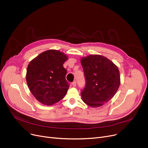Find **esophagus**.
Returning <instances> with one entry per match:
<instances>
[{
  "label": "esophagus",
  "instance_id": "1",
  "mask_svg": "<svg viewBox=\"0 0 148 148\" xmlns=\"http://www.w3.org/2000/svg\"><path fill=\"white\" fill-rule=\"evenodd\" d=\"M72 85H73V86L74 87H75V86H76V82H75V81H74V82L72 83Z\"/></svg>",
  "mask_w": 148,
  "mask_h": 148
}]
</instances>
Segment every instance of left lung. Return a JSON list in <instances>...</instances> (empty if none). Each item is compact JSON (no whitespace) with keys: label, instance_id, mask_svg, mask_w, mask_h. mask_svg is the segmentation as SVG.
I'll use <instances>...</instances> for the list:
<instances>
[{"label":"left lung","instance_id":"obj_1","mask_svg":"<svg viewBox=\"0 0 148 148\" xmlns=\"http://www.w3.org/2000/svg\"><path fill=\"white\" fill-rule=\"evenodd\" d=\"M86 79V86L81 92L85 104L99 107L114 97L121 84L118 66L112 61L99 54L81 58Z\"/></svg>","mask_w":148,"mask_h":148}]
</instances>
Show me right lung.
<instances>
[{"label": "right lung", "instance_id": "right-lung-1", "mask_svg": "<svg viewBox=\"0 0 148 148\" xmlns=\"http://www.w3.org/2000/svg\"><path fill=\"white\" fill-rule=\"evenodd\" d=\"M67 55L57 50L45 51L30 62L26 82L34 97L41 103L51 106L62 99L69 87L63 64Z\"/></svg>", "mask_w": 148, "mask_h": 148}]
</instances>
